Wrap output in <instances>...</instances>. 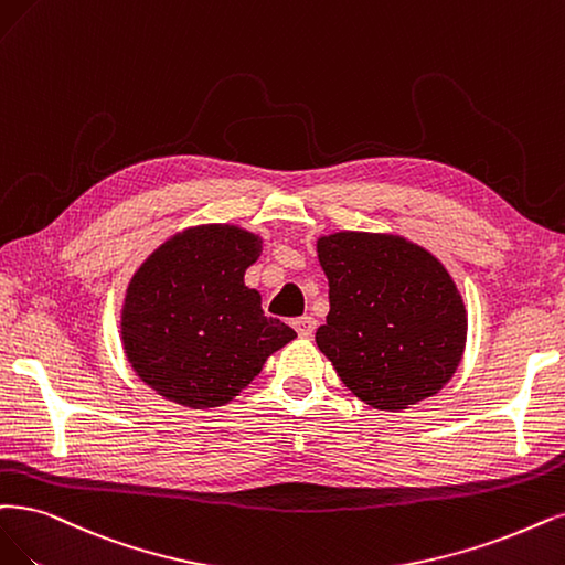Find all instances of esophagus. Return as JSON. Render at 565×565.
I'll use <instances>...</instances> for the list:
<instances>
[{
  "mask_svg": "<svg viewBox=\"0 0 565 565\" xmlns=\"http://www.w3.org/2000/svg\"><path fill=\"white\" fill-rule=\"evenodd\" d=\"M294 328H296L300 338H311V335H315V330H317V319L315 317H300V319L294 321Z\"/></svg>",
  "mask_w": 565,
  "mask_h": 565,
  "instance_id": "34e87169",
  "label": "esophagus"
}]
</instances>
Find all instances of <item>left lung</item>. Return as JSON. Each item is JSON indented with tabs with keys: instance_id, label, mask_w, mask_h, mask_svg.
Returning <instances> with one entry per match:
<instances>
[{
	"instance_id": "1",
	"label": "left lung",
	"mask_w": 565,
	"mask_h": 565,
	"mask_svg": "<svg viewBox=\"0 0 565 565\" xmlns=\"http://www.w3.org/2000/svg\"><path fill=\"white\" fill-rule=\"evenodd\" d=\"M330 311L317 344L344 386L374 409L401 412L440 391L463 359L468 315L430 250L401 235L317 239Z\"/></svg>"
}]
</instances>
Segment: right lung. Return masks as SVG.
<instances>
[{
	"label": "right lung",
	"instance_id": "add662e5",
	"mask_svg": "<svg viewBox=\"0 0 565 565\" xmlns=\"http://www.w3.org/2000/svg\"><path fill=\"white\" fill-rule=\"evenodd\" d=\"M263 239L209 223L177 233L141 263L125 290L120 340L137 377L191 409L230 403L296 330L265 317L244 284Z\"/></svg>",
	"mask_w": 565,
	"mask_h": 565
}]
</instances>
